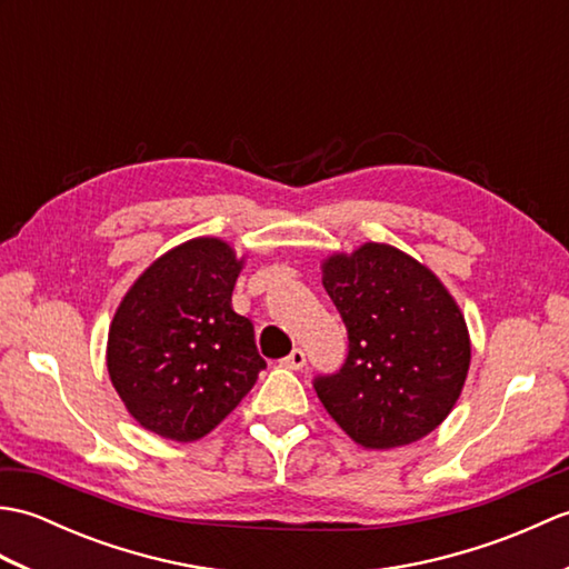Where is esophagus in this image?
<instances>
[{
    "label": "esophagus",
    "instance_id": "34e87169",
    "mask_svg": "<svg viewBox=\"0 0 569 569\" xmlns=\"http://www.w3.org/2000/svg\"><path fill=\"white\" fill-rule=\"evenodd\" d=\"M281 367H286V369H303L306 367V352H303V349H293L291 355H288L286 359H281Z\"/></svg>",
    "mask_w": 569,
    "mask_h": 569
}]
</instances>
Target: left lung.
Masks as SVG:
<instances>
[{
	"instance_id": "left-lung-1",
	"label": "left lung",
	"mask_w": 569,
	"mask_h": 569,
	"mask_svg": "<svg viewBox=\"0 0 569 569\" xmlns=\"http://www.w3.org/2000/svg\"><path fill=\"white\" fill-rule=\"evenodd\" d=\"M320 269L349 337L342 369L316 379L325 410L365 450L426 438L467 381L471 342L457 300L426 263L379 241L335 251Z\"/></svg>"
}]
</instances>
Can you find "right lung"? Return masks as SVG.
<instances>
[{
	"mask_svg": "<svg viewBox=\"0 0 569 569\" xmlns=\"http://www.w3.org/2000/svg\"><path fill=\"white\" fill-rule=\"evenodd\" d=\"M232 244L196 237L129 286L107 335V371L129 416L166 440L196 442L232 413L266 367L232 308L244 269Z\"/></svg>",
	"mask_w": 569,
	"mask_h": 569,
	"instance_id": "add662e5",
	"label": "right lung"
}]
</instances>
